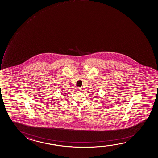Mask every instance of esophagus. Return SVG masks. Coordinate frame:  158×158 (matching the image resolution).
I'll return each instance as SVG.
<instances>
[{
    "label": "esophagus",
    "mask_w": 158,
    "mask_h": 158,
    "mask_svg": "<svg viewBox=\"0 0 158 158\" xmlns=\"http://www.w3.org/2000/svg\"><path fill=\"white\" fill-rule=\"evenodd\" d=\"M76 89H77V91H79L81 90V88H80V87H77Z\"/></svg>",
    "instance_id": "obj_1"
}]
</instances>
